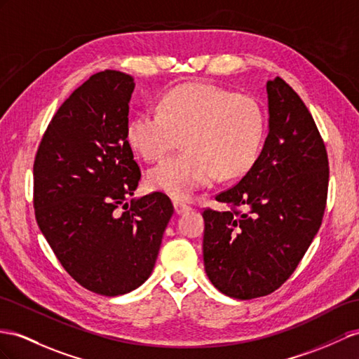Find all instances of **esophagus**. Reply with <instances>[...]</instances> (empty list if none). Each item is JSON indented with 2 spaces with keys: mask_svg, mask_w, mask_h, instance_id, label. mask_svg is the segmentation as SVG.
<instances>
[{
  "mask_svg": "<svg viewBox=\"0 0 359 359\" xmlns=\"http://www.w3.org/2000/svg\"><path fill=\"white\" fill-rule=\"evenodd\" d=\"M172 205H174V210H176L177 215L187 214V212H189V210H191V208L188 205H185V203H182V201H174Z\"/></svg>",
  "mask_w": 359,
  "mask_h": 359,
  "instance_id": "esophagus-1",
  "label": "esophagus"
}]
</instances>
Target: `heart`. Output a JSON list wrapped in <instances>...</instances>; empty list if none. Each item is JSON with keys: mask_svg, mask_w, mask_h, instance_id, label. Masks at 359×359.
Masks as SVG:
<instances>
[{"mask_svg": "<svg viewBox=\"0 0 359 359\" xmlns=\"http://www.w3.org/2000/svg\"><path fill=\"white\" fill-rule=\"evenodd\" d=\"M265 112L256 98L208 83L165 92L159 109H142L128 123L127 140L147 161L161 159L185 141V151L163 159L147 174L149 187L189 200L219 179H236L258 161Z\"/></svg>", "mask_w": 359, "mask_h": 359, "instance_id": "b5f03b06", "label": "heart"}]
</instances>
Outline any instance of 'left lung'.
Returning a JSON list of instances; mask_svg holds the SVG:
<instances>
[{"instance_id": "obj_1", "label": "left lung", "mask_w": 359, "mask_h": 359, "mask_svg": "<svg viewBox=\"0 0 359 359\" xmlns=\"http://www.w3.org/2000/svg\"><path fill=\"white\" fill-rule=\"evenodd\" d=\"M267 97L269 135L258 161L217 196L232 209L203 212L208 278L240 300L267 296L290 278L326 208L327 154L312 115L280 77L267 81Z\"/></svg>"}]
</instances>
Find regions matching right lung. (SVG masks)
Returning a JSON list of instances; mask_svg holds the SVG:
<instances>
[{"instance_id":"1","label":"right lung","mask_w":359,"mask_h":359,"mask_svg":"<svg viewBox=\"0 0 359 359\" xmlns=\"http://www.w3.org/2000/svg\"><path fill=\"white\" fill-rule=\"evenodd\" d=\"M133 89L124 72L90 76L53 116L33 165L42 235L72 279L107 297L150 278L174 212L162 192L118 210L141 179L127 141Z\"/></svg>"}]
</instances>
